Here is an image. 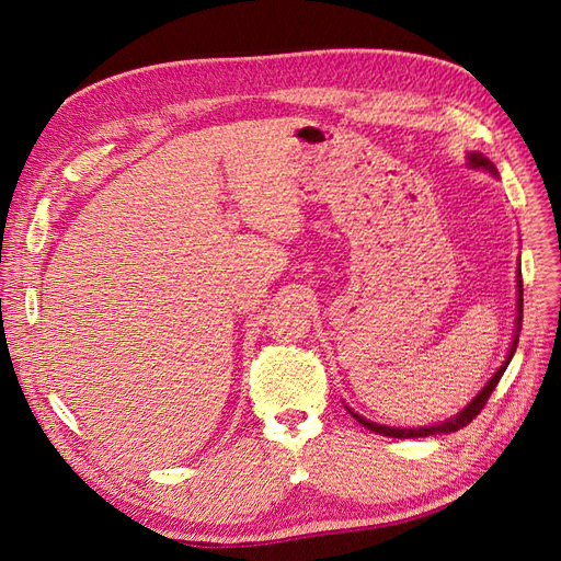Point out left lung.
Returning a JSON list of instances; mask_svg holds the SVG:
<instances>
[{"label": "left lung", "mask_w": 561, "mask_h": 561, "mask_svg": "<svg viewBox=\"0 0 561 561\" xmlns=\"http://www.w3.org/2000/svg\"><path fill=\"white\" fill-rule=\"evenodd\" d=\"M470 165H472V168H486V171H494V163H491L486 157L478 154V151H474V154H470ZM517 283H519V285H517V290H519V297H517V311H519V316H517V330H522V295H524V290H522V274H517ZM517 342H519V339L515 336L513 348H511V353H507V360L501 365V369L496 371V375L491 377V381L480 390L478 398H474L456 419H449V421H445V423H439V426H428V428H388V426H379V423H371V421H367V419H363V416H358V414H353L351 410H348V412L355 416V421L363 423V426H365L367 431L379 433V435H388V437H428V435H437V433H456L458 428L468 426V423L484 410V404H486L489 396L494 393V388L499 386V381H501V377H503V371H505L507 363L513 360Z\"/></svg>", "instance_id": "8db88e82"}]
</instances>
